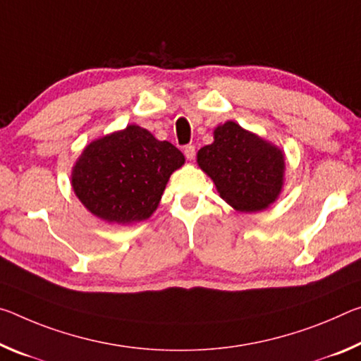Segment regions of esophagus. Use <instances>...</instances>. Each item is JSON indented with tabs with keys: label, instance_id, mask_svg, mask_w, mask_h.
Returning a JSON list of instances; mask_svg holds the SVG:
<instances>
[{
	"label": "esophagus",
	"instance_id": "1",
	"mask_svg": "<svg viewBox=\"0 0 361 361\" xmlns=\"http://www.w3.org/2000/svg\"><path fill=\"white\" fill-rule=\"evenodd\" d=\"M184 155L187 159H193L195 158V145L188 144L184 147Z\"/></svg>",
	"mask_w": 361,
	"mask_h": 361
}]
</instances>
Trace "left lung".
I'll use <instances>...</instances> for the list:
<instances>
[{
    "mask_svg": "<svg viewBox=\"0 0 361 361\" xmlns=\"http://www.w3.org/2000/svg\"><path fill=\"white\" fill-rule=\"evenodd\" d=\"M197 158L221 197L238 211L267 208L281 190V150L233 121L217 126L214 142L200 149Z\"/></svg>",
    "mask_w": 361,
    "mask_h": 361,
    "instance_id": "1",
    "label": "left lung"
}]
</instances>
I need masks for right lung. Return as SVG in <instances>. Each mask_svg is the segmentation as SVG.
Masks as SVG:
<instances>
[{"label":"right lung","mask_w":361,"mask_h":361,"mask_svg":"<svg viewBox=\"0 0 361 361\" xmlns=\"http://www.w3.org/2000/svg\"><path fill=\"white\" fill-rule=\"evenodd\" d=\"M184 161L173 144L131 125L86 147L73 168L72 185L100 219L133 224L152 216L169 176Z\"/></svg>","instance_id":"right-lung-1"}]
</instances>
